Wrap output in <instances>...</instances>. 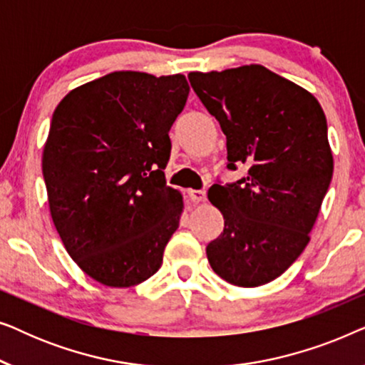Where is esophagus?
I'll return each instance as SVG.
<instances>
[{
  "label": "esophagus",
  "mask_w": 365,
  "mask_h": 365,
  "mask_svg": "<svg viewBox=\"0 0 365 365\" xmlns=\"http://www.w3.org/2000/svg\"><path fill=\"white\" fill-rule=\"evenodd\" d=\"M187 197L191 199L192 202H204V201H206V192H204V191H196V189H189Z\"/></svg>",
  "instance_id": "1"
}]
</instances>
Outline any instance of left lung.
<instances>
[{
  "label": "left lung",
  "mask_w": 365,
  "mask_h": 365,
  "mask_svg": "<svg viewBox=\"0 0 365 365\" xmlns=\"http://www.w3.org/2000/svg\"><path fill=\"white\" fill-rule=\"evenodd\" d=\"M187 78L226 134L227 169L249 166L246 178L209 189L224 231L207 244V261L234 286H262L311 239L334 171L326 114L311 93L261 64Z\"/></svg>",
  "instance_id": "left-lung-1"
}]
</instances>
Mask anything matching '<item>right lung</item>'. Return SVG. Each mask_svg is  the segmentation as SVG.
Wrapping results in <instances>:
<instances>
[{
  "label": "right lung",
  "mask_w": 365,
  "mask_h": 365,
  "mask_svg": "<svg viewBox=\"0 0 365 365\" xmlns=\"http://www.w3.org/2000/svg\"><path fill=\"white\" fill-rule=\"evenodd\" d=\"M187 94L182 74L114 71L54 109L43 151L49 211L73 261L104 286H136L161 267L182 212L164 176L169 129Z\"/></svg>",
  "instance_id": "1"
}]
</instances>
